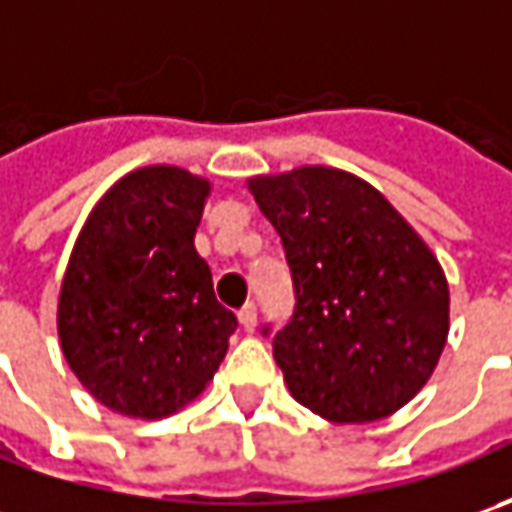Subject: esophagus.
Instances as JSON below:
<instances>
[{
	"instance_id": "obj_1",
	"label": "esophagus",
	"mask_w": 512,
	"mask_h": 512,
	"mask_svg": "<svg viewBox=\"0 0 512 512\" xmlns=\"http://www.w3.org/2000/svg\"><path fill=\"white\" fill-rule=\"evenodd\" d=\"M239 322L245 327V333H253L256 330V305H245L239 310Z\"/></svg>"
}]
</instances>
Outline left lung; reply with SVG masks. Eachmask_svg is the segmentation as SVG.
Masks as SVG:
<instances>
[{
	"label": "left lung",
	"instance_id": "left-lung-1",
	"mask_svg": "<svg viewBox=\"0 0 512 512\" xmlns=\"http://www.w3.org/2000/svg\"><path fill=\"white\" fill-rule=\"evenodd\" d=\"M247 187L282 236L296 290L293 319L273 336L290 396L336 424L396 413L433 376L447 342L439 259L347 170L305 165Z\"/></svg>",
	"mask_w": 512,
	"mask_h": 512
}]
</instances>
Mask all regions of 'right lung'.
I'll return each instance as SVG.
<instances>
[{"instance_id":"right-lung-1","label":"right lung","mask_w":512,"mask_h":512,"mask_svg":"<svg viewBox=\"0 0 512 512\" xmlns=\"http://www.w3.org/2000/svg\"><path fill=\"white\" fill-rule=\"evenodd\" d=\"M207 196L202 176L150 165L122 176L79 230L56 330L76 379L113 413L173 416L225 359L236 316L193 245Z\"/></svg>"}]
</instances>
